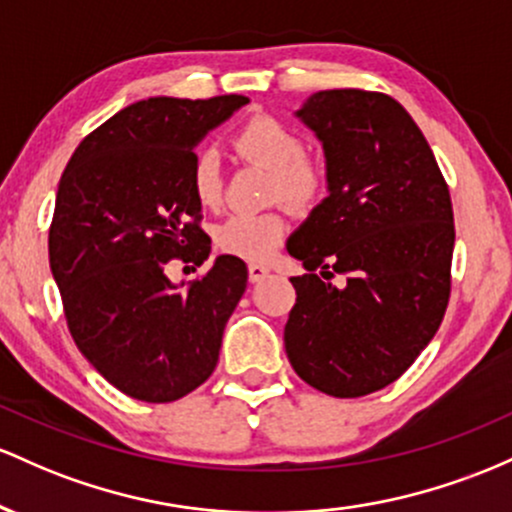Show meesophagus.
I'll return each instance as SVG.
<instances>
[{
	"mask_svg": "<svg viewBox=\"0 0 512 512\" xmlns=\"http://www.w3.org/2000/svg\"><path fill=\"white\" fill-rule=\"evenodd\" d=\"M271 273V268L266 266V263H249V280L251 283H261L266 275Z\"/></svg>",
	"mask_w": 512,
	"mask_h": 512,
	"instance_id": "obj_1",
	"label": "esophagus"
}]
</instances>
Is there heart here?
<instances>
[{
    "instance_id": "obj_1",
    "label": "heart",
    "mask_w": 512,
    "mask_h": 512,
    "mask_svg": "<svg viewBox=\"0 0 512 512\" xmlns=\"http://www.w3.org/2000/svg\"><path fill=\"white\" fill-rule=\"evenodd\" d=\"M234 147L249 162L273 171V198H285L304 205L324 191V169L314 159L304 157V140L290 125L278 118L254 116L234 135ZM222 164L212 147L200 149L191 164V191L203 208H215L222 200ZM287 232L283 210L239 212L215 227L217 251L244 261H266Z\"/></svg>"
}]
</instances>
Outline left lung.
<instances>
[{
  "label": "left lung",
  "mask_w": 512,
  "mask_h": 512,
  "mask_svg": "<svg viewBox=\"0 0 512 512\" xmlns=\"http://www.w3.org/2000/svg\"><path fill=\"white\" fill-rule=\"evenodd\" d=\"M295 116L324 147L329 195L287 241L307 273L290 278L285 353L314 389L355 399L399 380L445 317L452 200L433 149L392 96L317 91ZM333 272L347 283L333 286Z\"/></svg>",
  "instance_id": "8db88e82"
}]
</instances>
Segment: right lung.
I'll return each mask as SVG.
<instances>
[{
    "label": "right lung",
    "mask_w": 512,
    "mask_h": 512,
    "mask_svg": "<svg viewBox=\"0 0 512 512\" xmlns=\"http://www.w3.org/2000/svg\"><path fill=\"white\" fill-rule=\"evenodd\" d=\"M246 103L237 94L132 103L84 137L57 186L48 251L67 326L103 380L132 399H181L220 358L246 263L217 256L188 285L171 283L166 266L208 261L191 191L195 147Z\"/></svg>",
    "instance_id": "obj_1"
}]
</instances>
